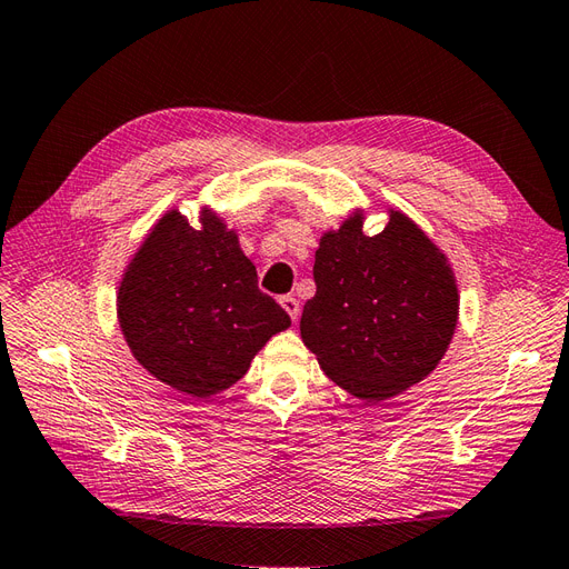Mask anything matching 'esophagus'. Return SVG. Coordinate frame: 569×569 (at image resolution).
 Here are the masks:
<instances>
[{"mask_svg": "<svg viewBox=\"0 0 569 569\" xmlns=\"http://www.w3.org/2000/svg\"><path fill=\"white\" fill-rule=\"evenodd\" d=\"M280 303H282V309L289 313L291 322H297L299 320V301L295 297H282Z\"/></svg>", "mask_w": 569, "mask_h": 569, "instance_id": "esophagus-1", "label": "esophagus"}]
</instances>
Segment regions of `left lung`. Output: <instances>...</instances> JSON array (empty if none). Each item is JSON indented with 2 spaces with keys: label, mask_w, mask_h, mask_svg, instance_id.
Returning <instances> with one entry per match:
<instances>
[{
  "label": "left lung",
  "mask_w": 569,
  "mask_h": 569,
  "mask_svg": "<svg viewBox=\"0 0 569 569\" xmlns=\"http://www.w3.org/2000/svg\"><path fill=\"white\" fill-rule=\"evenodd\" d=\"M355 212L316 251V297L301 340L328 378L366 402L417 386L442 359L457 328L455 272L405 212L376 237Z\"/></svg>",
  "instance_id": "8db88e82"
}]
</instances>
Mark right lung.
I'll list each match as a JSON object with an SVG mask.
<instances>
[{
    "label": "right lung",
    "instance_id": "obj_1",
    "mask_svg": "<svg viewBox=\"0 0 569 569\" xmlns=\"http://www.w3.org/2000/svg\"><path fill=\"white\" fill-rule=\"evenodd\" d=\"M117 316L136 361L191 397L234 386L258 349L291 326L212 210L201 227L179 210L158 220L121 278Z\"/></svg>",
    "mask_w": 569,
    "mask_h": 569
}]
</instances>
